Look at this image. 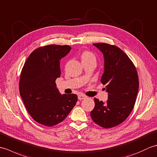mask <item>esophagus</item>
<instances>
[{
	"mask_svg": "<svg viewBox=\"0 0 157 157\" xmlns=\"http://www.w3.org/2000/svg\"><path fill=\"white\" fill-rule=\"evenodd\" d=\"M86 98H87V96L84 95V94H79V95H78V99L79 100V101H82V100L85 99Z\"/></svg>",
	"mask_w": 157,
	"mask_h": 157,
	"instance_id": "34e87169",
	"label": "esophagus"
}]
</instances>
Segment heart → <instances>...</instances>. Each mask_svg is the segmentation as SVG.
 Instances as JSON below:
<instances>
[{
  "label": "heart",
  "mask_w": 157,
  "mask_h": 157,
  "mask_svg": "<svg viewBox=\"0 0 157 157\" xmlns=\"http://www.w3.org/2000/svg\"><path fill=\"white\" fill-rule=\"evenodd\" d=\"M81 58L82 61H86V60H96L95 56L92 52L90 51H84L81 55Z\"/></svg>",
  "instance_id": "b5f03b06"
}]
</instances>
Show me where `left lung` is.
<instances>
[{
	"instance_id": "8db88e82",
	"label": "left lung",
	"mask_w": 157,
	"mask_h": 157,
	"mask_svg": "<svg viewBox=\"0 0 157 157\" xmlns=\"http://www.w3.org/2000/svg\"><path fill=\"white\" fill-rule=\"evenodd\" d=\"M93 44L104 55L101 82L106 85L109 96L105 102L94 98L90 116L99 126L111 128L124 121L133 110L139 88L138 75L131 59L117 46L106 43Z\"/></svg>"
}]
</instances>
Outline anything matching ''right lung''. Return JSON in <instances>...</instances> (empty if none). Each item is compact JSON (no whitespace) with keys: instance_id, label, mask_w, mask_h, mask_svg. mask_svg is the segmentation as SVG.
Listing matches in <instances>:
<instances>
[{"instance_id":"add662e5","label":"right lung","mask_w":157,"mask_h":157,"mask_svg":"<svg viewBox=\"0 0 157 157\" xmlns=\"http://www.w3.org/2000/svg\"><path fill=\"white\" fill-rule=\"evenodd\" d=\"M71 49L68 45L41 46L29 55L22 68L20 96L29 114L43 125L62 122L78 101L75 94H60L55 83L61 75L60 61Z\"/></svg>"}]
</instances>
